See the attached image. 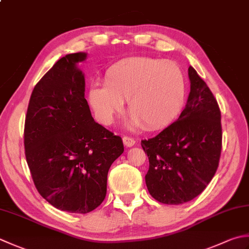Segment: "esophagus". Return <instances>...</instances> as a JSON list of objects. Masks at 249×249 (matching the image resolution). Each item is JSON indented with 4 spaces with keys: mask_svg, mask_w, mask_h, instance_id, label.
I'll use <instances>...</instances> for the list:
<instances>
[{
    "mask_svg": "<svg viewBox=\"0 0 249 249\" xmlns=\"http://www.w3.org/2000/svg\"><path fill=\"white\" fill-rule=\"evenodd\" d=\"M123 143L125 147H133V145L135 144V139L130 138V137H127V136H124L123 137Z\"/></svg>",
    "mask_w": 249,
    "mask_h": 249,
    "instance_id": "esophagus-1",
    "label": "esophagus"
}]
</instances>
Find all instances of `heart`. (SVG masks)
Instances as JSON below:
<instances>
[{
  "mask_svg": "<svg viewBox=\"0 0 249 249\" xmlns=\"http://www.w3.org/2000/svg\"><path fill=\"white\" fill-rule=\"evenodd\" d=\"M187 79L178 63L149 57H133L112 65L105 84H95L89 100L102 124L109 125L124 109L133 115L131 127L148 130L166 127L181 112Z\"/></svg>",
  "mask_w": 249,
  "mask_h": 249,
  "instance_id": "1",
  "label": "heart"
}]
</instances>
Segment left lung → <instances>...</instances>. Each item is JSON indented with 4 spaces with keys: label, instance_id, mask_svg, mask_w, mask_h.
Returning <instances> with one entry per match:
<instances>
[{
    "label": "left lung",
    "instance_id": "8db88e82",
    "mask_svg": "<svg viewBox=\"0 0 249 249\" xmlns=\"http://www.w3.org/2000/svg\"><path fill=\"white\" fill-rule=\"evenodd\" d=\"M186 108L159 135L141 140L149 159L145 184L151 196L168 205L201 194L215 176L222 147L221 113L207 84L191 66Z\"/></svg>",
    "mask_w": 249,
    "mask_h": 249
}]
</instances>
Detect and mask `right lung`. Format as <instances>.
I'll return each mask as SVG.
<instances>
[{
    "label": "right lung",
    "mask_w": 249,
    "mask_h": 249,
    "mask_svg": "<svg viewBox=\"0 0 249 249\" xmlns=\"http://www.w3.org/2000/svg\"><path fill=\"white\" fill-rule=\"evenodd\" d=\"M85 53L60 58L37 82L24 122V153L38 193L60 211L87 213L104 202L112 163L123 141L92 119L76 63Z\"/></svg>",
    "instance_id": "add662e5"
}]
</instances>
